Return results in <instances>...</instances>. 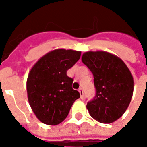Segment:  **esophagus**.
Instances as JSON below:
<instances>
[{
	"instance_id": "esophagus-1",
	"label": "esophagus",
	"mask_w": 147,
	"mask_h": 147,
	"mask_svg": "<svg viewBox=\"0 0 147 147\" xmlns=\"http://www.w3.org/2000/svg\"><path fill=\"white\" fill-rule=\"evenodd\" d=\"M79 92L80 94V97H81V98H83V90H82V88H80L79 89Z\"/></svg>"
}]
</instances>
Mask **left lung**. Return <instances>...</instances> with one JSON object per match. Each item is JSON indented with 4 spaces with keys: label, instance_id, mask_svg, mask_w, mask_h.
I'll list each match as a JSON object with an SVG mask.
<instances>
[{
    "label": "left lung",
    "instance_id": "obj_1",
    "mask_svg": "<svg viewBox=\"0 0 147 147\" xmlns=\"http://www.w3.org/2000/svg\"><path fill=\"white\" fill-rule=\"evenodd\" d=\"M82 61L94 76L96 95L87 102L90 115L100 123H110L122 117L133 94L132 75L120 58L105 51H89Z\"/></svg>",
    "mask_w": 147,
    "mask_h": 147
}]
</instances>
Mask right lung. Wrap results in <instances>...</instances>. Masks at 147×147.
Masks as SVG:
<instances>
[{"instance_id": "1", "label": "right lung", "mask_w": 147, "mask_h": 147, "mask_svg": "<svg viewBox=\"0 0 147 147\" xmlns=\"http://www.w3.org/2000/svg\"><path fill=\"white\" fill-rule=\"evenodd\" d=\"M81 52L59 49L40 58L29 72L27 98L34 113L41 122L57 125L67 117L80 94L71 85L67 71L80 60Z\"/></svg>"}]
</instances>
